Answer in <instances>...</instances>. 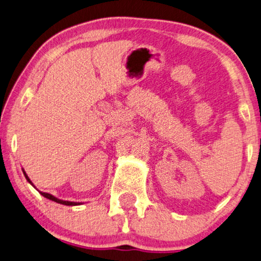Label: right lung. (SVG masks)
Returning a JSON list of instances; mask_svg holds the SVG:
<instances>
[{
  "mask_svg": "<svg viewBox=\"0 0 261 261\" xmlns=\"http://www.w3.org/2000/svg\"><path fill=\"white\" fill-rule=\"evenodd\" d=\"M23 170V173H24V176H25V178H27V180L31 184V185L34 187V185H33V182L30 180V178L28 177V174H27V172H25L24 171V169H22ZM34 189H36V187H34ZM39 193L42 195V196H45V198H47V199H49V200H52V201H54V202H58V203H61V204H66V206H79V204H81V202H74V201H65V200H61V199H58V198H55L54 195H52V194H49V193H45V192H40L39 191Z\"/></svg>",
  "mask_w": 261,
  "mask_h": 261,
  "instance_id": "1",
  "label": "right lung"
}]
</instances>
